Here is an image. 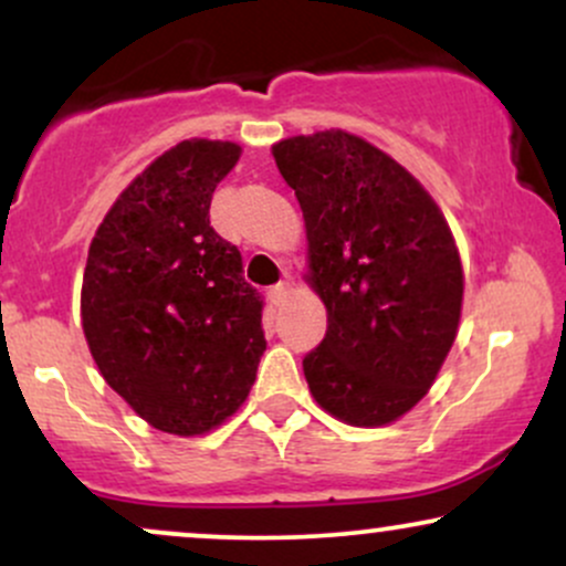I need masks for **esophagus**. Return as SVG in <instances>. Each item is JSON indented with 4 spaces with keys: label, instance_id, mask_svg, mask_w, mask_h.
<instances>
[{
    "label": "esophagus",
    "instance_id": "obj_1",
    "mask_svg": "<svg viewBox=\"0 0 566 566\" xmlns=\"http://www.w3.org/2000/svg\"><path fill=\"white\" fill-rule=\"evenodd\" d=\"M290 284L287 282H279V284H274V287L269 290V301H271V305H282L284 301H287V295H290Z\"/></svg>",
    "mask_w": 566,
    "mask_h": 566
}]
</instances>
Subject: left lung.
Returning <instances> with one entry per match:
<instances>
[{
	"label": "left lung",
	"instance_id": "left-lung-1",
	"mask_svg": "<svg viewBox=\"0 0 566 566\" xmlns=\"http://www.w3.org/2000/svg\"><path fill=\"white\" fill-rule=\"evenodd\" d=\"M274 159L327 305V335L303 356L311 394L343 423H391L423 399L458 335L450 226L405 167L343 129L276 143Z\"/></svg>",
	"mask_w": 566,
	"mask_h": 566
}]
</instances>
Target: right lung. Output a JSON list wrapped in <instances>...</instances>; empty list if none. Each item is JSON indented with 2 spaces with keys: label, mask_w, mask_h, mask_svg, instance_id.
I'll return each instance as SVG.
<instances>
[{
  "label": "right lung",
  "mask_w": 566,
  "mask_h": 566,
  "mask_svg": "<svg viewBox=\"0 0 566 566\" xmlns=\"http://www.w3.org/2000/svg\"><path fill=\"white\" fill-rule=\"evenodd\" d=\"M229 140H184L114 201L90 244L82 327L108 386L154 428L193 437L242 407L265 350L263 297L210 226Z\"/></svg>",
  "instance_id": "add662e5"
}]
</instances>
